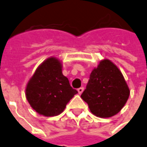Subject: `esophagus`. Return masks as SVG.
Returning a JSON list of instances; mask_svg holds the SVG:
<instances>
[{"label": "esophagus", "instance_id": "1", "mask_svg": "<svg viewBox=\"0 0 147 147\" xmlns=\"http://www.w3.org/2000/svg\"><path fill=\"white\" fill-rule=\"evenodd\" d=\"M84 88H80L79 89H78V92H79V94L80 95V94H82L83 93V91H84Z\"/></svg>", "mask_w": 147, "mask_h": 147}]
</instances>
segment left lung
Masks as SVG:
<instances>
[{
    "label": "left lung",
    "instance_id": "obj_1",
    "mask_svg": "<svg viewBox=\"0 0 147 147\" xmlns=\"http://www.w3.org/2000/svg\"><path fill=\"white\" fill-rule=\"evenodd\" d=\"M129 96L130 89L121 71L110 59H103L91 71L81 98L95 116L110 118L123 109Z\"/></svg>",
    "mask_w": 147,
    "mask_h": 147
}]
</instances>
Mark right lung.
Wrapping results in <instances>:
<instances>
[{
    "instance_id": "1",
    "label": "right lung",
    "mask_w": 147,
    "mask_h": 147,
    "mask_svg": "<svg viewBox=\"0 0 147 147\" xmlns=\"http://www.w3.org/2000/svg\"><path fill=\"white\" fill-rule=\"evenodd\" d=\"M62 61L51 56L43 61L28 82L25 95L36 112L46 117L56 116L78 93L62 72Z\"/></svg>"
}]
</instances>
